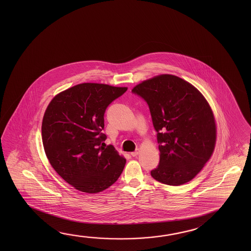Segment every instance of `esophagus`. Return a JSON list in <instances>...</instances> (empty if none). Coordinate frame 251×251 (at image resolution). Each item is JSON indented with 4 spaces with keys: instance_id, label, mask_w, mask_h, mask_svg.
<instances>
[{
    "instance_id": "obj_1",
    "label": "esophagus",
    "mask_w": 251,
    "mask_h": 251,
    "mask_svg": "<svg viewBox=\"0 0 251 251\" xmlns=\"http://www.w3.org/2000/svg\"><path fill=\"white\" fill-rule=\"evenodd\" d=\"M139 149H136L135 151H133L130 153V155H131L132 156H136L138 154H139Z\"/></svg>"
}]
</instances>
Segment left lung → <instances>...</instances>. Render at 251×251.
Listing matches in <instances>:
<instances>
[{
    "label": "left lung",
    "mask_w": 251,
    "mask_h": 251,
    "mask_svg": "<svg viewBox=\"0 0 251 251\" xmlns=\"http://www.w3.org/2000/svg\"><path fill=\"white\" fill-rule=\"evenodd\" d=\"M132 93L148 104L159 144L152 177L169 185L192 180L214 151L216 127L209 104L193 85L170 74L140 83Z\"/></svg>",
    "instance_id": "1"
}]
</instances>
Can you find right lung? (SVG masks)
Instances as JSON below:
<instances>
[{
  "label": "right lung",
  "mask_w": 251,
  "mask_h": 251,
  "mask_svg": "<svg viewBox=\"0 0 251 251\" xmlns=\"http://www.w3.org/2000/svg\"><path fill=\"white\" fill-rule=\"evenodd\" d=\"M127 87L83 83L55 96L42 123V140L58 175L84 193L107 189L118 179L126 159L103 142L104 114Z\"/></svg>",
  "instance_id": "obj_1"
}]
</instances>
